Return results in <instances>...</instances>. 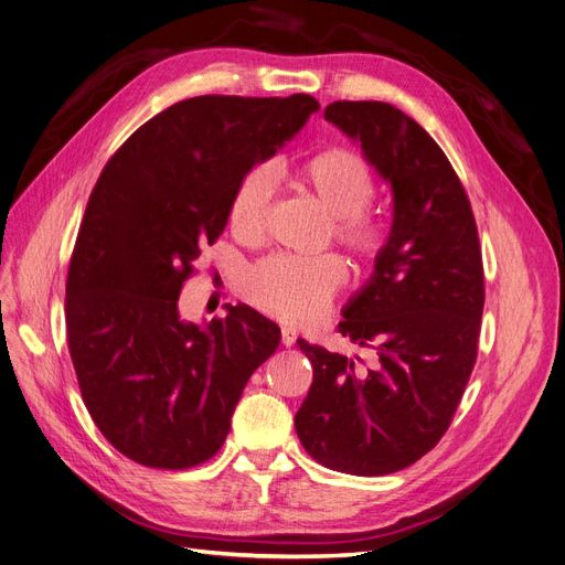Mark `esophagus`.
Listing matches in <instances>:
<instances>
[{"label":"esophagus","mask_w":565,"mask_h":565,"mask_svg":"<svg viewBox=\"0 0 565 565\" xmlns=\"http://www.w3.org/2000/svg\"><path fill=\"white\" fill-rule=\"evenodd\" d=\"M281 344L284 347H294L296 344V332L290 330V328H284L281 330Z\"/></svg>","instance_id":"1"}]
</instances>
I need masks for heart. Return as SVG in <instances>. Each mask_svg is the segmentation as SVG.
I'll return each instance as SVG.
<instances>
[{
  "label": "heart",
  "mask_w": 565,
  "mask_h": 565,
  "mask_svg": "<svg viewBox=\"0 0 565 565\" xmlns=\"http://www.w3.org/2000/svg\"><path fill=\"white\" fill-rule=\"evenodd\" d=\"M288 179L330 216L332 242L356 265L370 267L382 258L388 230L370 209L377 195V179L363 156L344 146H330L296 162ZM269 195L271 185L263 170L248 172L239 181L227 209V223L237 239L256 242L263 235ZM344 279L347 269L335 256H267L246 269L242 294L263 315L302 326L323 315Z\"/></svg>",
  "instance_id": "b5f03b06"
}]
</instances>
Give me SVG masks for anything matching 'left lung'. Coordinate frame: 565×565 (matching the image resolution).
Listing matches in <instances>:
<instances>
[{"label":"left lung","mask_w":565,"mask_h":565,"mask_svg":"<svg viewBox=\"0 0 565 565\" xmlns=\"http://www.w3.org/2000/svg\"><path fill=\"white\" fill-rule=\"evenodd\" d=\"M326 118L361 141L393 191L374 275L338 330L377 351L372 365L298 340L315 367L296 430L321 466L398 472L447 433L477 361L484 265L466 188L437 141L388 102H332Z\"/></svg>","instance_id":"obj_1"}]
</instances>
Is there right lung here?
Instances as JSON below:
<instances>
[{
    "instance_id": "obj_1",
    "label": "right lung",
    "mask_w": 565,
    "mask_h": 565,
    "mask_svg": "<svg viewBox=\"0 0 565 565\" xmlns=\"http://www.w3.org/2000/svg\"><path fill=\"white\" fill-rule=\"evenodd\" d=\"M319 102L202 95L146 120L107 160L67 269V347L95 426L130 461L185 470L225 443L277 323L227 307L206 328L179 319L183 284L227 225L235 188Z\"/></svg>"
}]
</instances>
